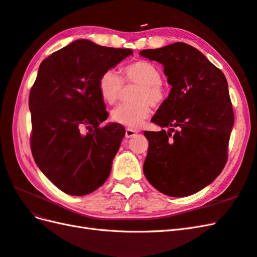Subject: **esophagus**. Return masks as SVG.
Returning a JSON list of instances; mask_svg holds the SVG:
<instances>
[{
	"mask_svg": "<svg viewBox=\"0 0 257 257\" xmlns=\"http://www.w3.org/2000/svg\"><path fill=\"white\" fill-rule=\"evenodd\" d=\"M137 133H139V131L133 130V128H126L125 130V137H126V139H131V137H133Z\"/></svg>",
	"mask_w": 257,
	"mask_h": 257,
	"instance_id": "1",
	"label": "esophagus"
}]
</instances>
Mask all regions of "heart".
<instances>
[{"label":"heart","mask_w":257,"mask_h":257,"mask_svg":"<svg viewBox=\"0 0 257 257\" xmlns=\"http://www.w3.org/2000/svg\"><path fill=\"white\" fill-rule=\"evenodd\" d=\"M124 79L140 84L136 93L137 102L120 103L111 111V118L128 127H137L150 113V104L159 105L165 101L166 90L161 84L160 68L148 61H136L123 70ZM123 79L115 70L105 71L98 81L100 96L104 102L113 104L120 97Z\"/></svg>","instance_id":"b5f03b06"}]
</instances>
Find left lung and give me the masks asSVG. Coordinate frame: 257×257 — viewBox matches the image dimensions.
<instances>
[{"mask_svg":"<svg viewBox=\"0 0 257 257\" xmlns=\"http://www.w3.org/2000/svg\"><path fill=\"white\" fill-rule=\"evenodd\" d=\"M140 54L164 65L172 87L152 118L168 131L144 132L149 142L144 174L166 195H192L210 184L227 162L234 115L226 76L183 42Z\"/></svg>","mask_w":257,"mask_h":257,"instance_id":"left-lung-1","label":"left lung"}]
</instances>
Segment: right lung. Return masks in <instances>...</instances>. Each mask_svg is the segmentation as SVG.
Listing matches in <instances>:
<instances>
[{"instance_id": "obj_1", "label": "right lung", "mask_w": 257, "mask_h": 257, "mask_svg": "<svg viewBox=\"0 0 257 257\" xmlns=\"http://www.w3.org/2000/svg\"><path fill=\"white\" fill-rule=\"evenodd\" d=\"M131 49L79 39L43 60L29 95L30 146L42 173L61 191L87 195L107 181L125 130L107 120L98 81Z\"/></svg>"}]
</instances>
